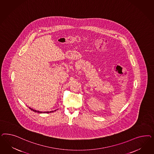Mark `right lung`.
I'll list each match as a JSON object with an SVG mask.
<instances>
[{
  "label": "right lung",
  "mask_w": 154,
  "mask_h": 154,
  "mask_svg": "<svg viewBox=\"0 0 154 154\" xmlns=\"http://www.w3.org/2000/svg\"><path fill=\"white\" fill-rule=\"evenodd\" d=\"M32 111H33L34 112H38V113H43L42 112H39V111H36V110H34V109H33L32 108H29ZM54 112V111H50V112H46V113H51V112ZM43 113H45V112H43Z\"/></svg>",
  "instance_id": "add662e5"
}]
</instances>
